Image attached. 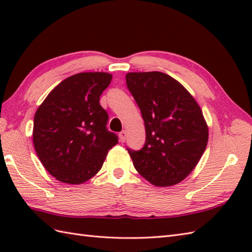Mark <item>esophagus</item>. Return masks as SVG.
Returning a JSON list of instances; mask_svg holds the SVG:
<instances>
[{"mask_svg": "<svg viewBox=\"0 0 252 252\" xmlns=\"http://www.w3.org/2000/svg\"><path fill=\"white\" fill-rule=\"evenodd\" d=\"M119 137H120V141L123 143V142H126V131H121L120 133H119Z\"/></svg>", "mask_w": 252, "mask_h": 252, "instance_id": "1", "label": "esophagus"}]
</instances>
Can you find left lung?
I'll return each mask as SVG.
<instances>
[{
    "mask_svg": "<svg viewBox=\"0 0 252 252\" xmlns=\"http://www.w3.org/2000/svg\"><path fill=\"white\" fill-rule=\"evenodd\" d=\"M126 81L146 132L140 151L126 148L134 168L156 186L180 183L207 147L208 126L200 107L183 85L163 72H129Z\"/></svg>",
    "mask_w": 252,
    "mask_h": 252,
    "instance_id": "8db88e82",
    "label": "left lung"
}]
</instances>
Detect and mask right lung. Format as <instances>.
I'll list each match as a JSON object with an SVG mask.
<instances>
[{
  "mask_svg": "<svg viewBox=\"0 0 252 252\" xmlns=\"http://www.w3.org/2000/svg\"><path fill=\"white\" fill-rule=\"evenodd\" d=\"M111 78L106 72L74 74L58 84L35 112L32 136L37 157L63 183L81 184L93 178L118 143L99 105Z\"/></svg>",
  "mask_w": 252,
  "mask_h": 252,
  "instance_id": "1",
  "label": "right lung"
}]
</instances>
